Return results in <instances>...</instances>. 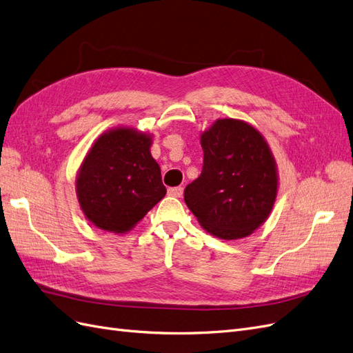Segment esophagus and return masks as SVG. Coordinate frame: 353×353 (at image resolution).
<instances>
[{
	"instance_id": "1",
	"label": "esophagus",
	"mask_w": 353,
	"mask_h": 353,
	"mask_svg": "<svg viewBox=\"0 0 353 353\" xmlns=\"http://www.w3.org/2000/svg\"><path fill=\"white\" fill-rule=\"evenodd\" d=\"M167 192H168L170 196L181 198V195H183V188H180V186H177V188H170Z\"/></svg>"
}]
</instances>
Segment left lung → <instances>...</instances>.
Wrapping results in <instances>:
<instances>
[{"mask_svg":"<svg viewBox=\"0 0 353 353\" xmlns=\"http://www.w3.org/2000/svg\"><path fill=\"white\" fill-rule=\"evenodd\" d=\"M203 167L185 202L210 234L236 241L265 223L279 192L277 164L252 124L219 119L201 133Z\"/></svg>","mask_w":353,"mask_h":353,"instance_id":"left-lung-1","label":"left lung"}]
</instances>
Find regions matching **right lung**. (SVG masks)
<instances>
[{
    "label": "right lung",
    "mask_w": 353,
    "mask_h": 353,
    "mask_svg": "<svg viewBox=\"0 0 353 353\" xmlns=\"http://www.w3.org/2000/svg\"><path fill=\"white\" fill-rule=\"evenodd\" d=\"M151 145L152 134L117 126L90 146L76 176V196L98 229L128 233L165 196Z\"/></svg>",
    "instance_id": "1"
}]
</instances>
